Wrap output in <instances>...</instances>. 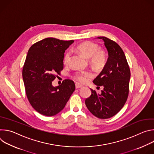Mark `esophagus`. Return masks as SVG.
I'll list each match as a JSON object with an SVG mask.
<instances>
[{"label":"esophagus","instance_id":"obj_1","mask_svg":"<svg viewBox=\"0 0 154 154\" xmlns=\"http://www.w3.org/2000/svg\"><path fill=\"white\" fill-rule=\"evenodd\" d=\"M83 86L78 84V83H75V88L76 89H78V88H82Z\"/></svg>","mask_w":154,"mask_h":154}]
</instances>
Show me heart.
Returning <instances> with one entry per match:
<instances>
[{
  "instance_id": "1",
  "label": "heart",
  "mask_w": 154,
  "mask_h": 154,
  "mask_svg": "<svg viewBox=\"0 0 154 154\" xmlns=\"http://www.w3.org/2000/svg\"><path fill=\"white\" fill-rule=\"evenodd\" d=\"M77 49L85 57L90 58L91 63L96 68H101L105 63L106 55L105 52L100 50L98 45L93 42H82L77 46ZM70 57L71 52L69 51L66 52L63 58L64 64L68 63ZM92 77L93 74L90 72H79L75 75L74 79L80 83H85Z\"/></svg>"
}]
</instances>
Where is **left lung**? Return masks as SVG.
<instances>
[{
  "mask_svg": "<svg viewBox=\"0 0 154 154\" xmlns=\"http://www.w3.org/2000/svg\"><path fill=\"white\" fill-rule=\"evenodd\" d=\"M97 38L103 41L108 58L93 83L97 86H103V90L99 94L91 89V95L86 99L85 104L97 118L108 119L116 115L127 101L130 71L125 55L116 42L105 36Z\"/></svg>",
  "mask_w": 154,
  "mask_h": 154,
  "instance_id": "left-lung-1",
  "label": "left lung"
}]
</instances>
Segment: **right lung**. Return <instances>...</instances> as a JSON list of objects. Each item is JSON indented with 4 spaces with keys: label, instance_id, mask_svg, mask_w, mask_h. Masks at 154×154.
<instances>
[{
    "label": "right lung",
    "instance_id": "right-lung-1",
    "mask_svg": "<svg viewBox=\"0 0 154 154\" xmlns=\"http://www.w3.org/2000/svg\"><path fill=\"white\" fill-rule=\"evenodd\" d=\"M73 42L47 38L35 43L28 51L23 69L26 93L32 107L42 115L52 116L61 112L75 89L69 79L52 86L56 74L63 69L64 52Z\"/></svg>",
    "mask_w": 154,
    "mask_h": 154
}]
</instances>
